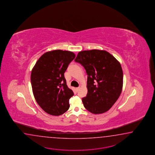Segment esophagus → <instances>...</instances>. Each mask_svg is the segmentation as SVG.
Returning <instances> with one entry per match:
<instances>
[{
	"instance_id": "obj_1",
	"label": "esophagus",
	"mask_w": 155,
	"mask_h": 155,
	"mask_svg": "<svg viewBox=\"0 0 155 155\" xmlns=\"http://www.w3.org/2000/svg\"><path fill=\"white\" fill-rule=\"evenodd\" d=\"M79 88H80V87H77V88H76V90L78 91L79 90Z\"/></svg>"
}]
</instances>
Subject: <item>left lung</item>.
<instances>
[{"label": "left lung", "instance_id": "obj_1", "mask_svg": "<svg viewBox=\"0 0 155 155\" xmlns=\"http://www.w3.org/2000/svg\"><path fill=\"white\" fill-rule=\"evenodd\" d=\"M74 61L83 66L88 75V92L82 98L85 108L93 114L107 112L122 90L123 71L120 62L110 53L98 49L79 52Z\"/></svg>", "mask_w": 155, "mask_h": 155}]
</instances>
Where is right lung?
I'll list each match as a JSON object with an SVG mask.
<instances>
[{"instance_id": "add662e5", "label": "right lung", "mask_w": 155, "mask_h": 155, "mask_svg": "<svg viewBox=\"0 0 155 155\" xmlns=\"http://www.w3.org/2000/svg\"><path fill=\"white\" fill-rule=\"evenodd\" d=\"M75 57L70 51H49L41 55L33 68L31 76L33 93L46 113L59 116L69 109V100L74 93L67 85L64 73Z\"/></svg>"}]
</instances>
